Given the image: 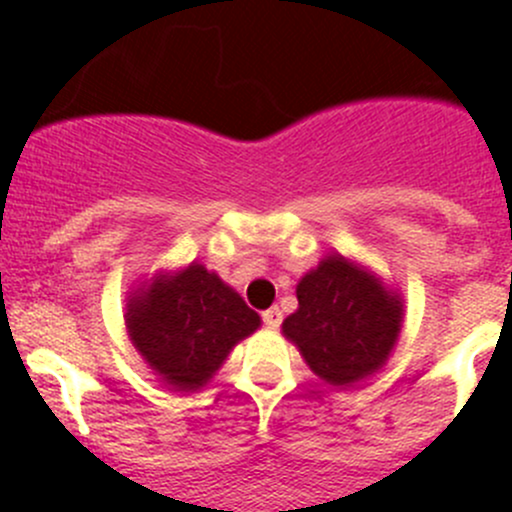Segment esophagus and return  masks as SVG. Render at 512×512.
Segmentation results:
<instances>
[{"instance_id": "esophagus-1", "label": "esophagus", "mask_w": 512, "mask_h": 512, "mask_svg": "<svg viewBox=\"0 0 512 512\" xmlns=\"http://www.w3.org/2000/svg\"><path fill=\"white\" fill-rule=\"evenodd\" d=\"M262 323H265L270 331H278L280 323H283V313H280V308H270L262 313Z\"/></svg>"}]
</instances>
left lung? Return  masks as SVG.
Instances as JSON below:
<instances>
[{
  "mask_svg": "<svg viewBox=\"0 0 512 512\" xmlns=\"http://www.w3.org/2000/svg\"><path fill=\"white\" fill-rule=\"evenodd\" d=\"M295 295L298 310L283 321V333L313 374L333 386H351L389 361L404 303L374 272L333 252L305 272Z\"/></svg>",
  "mask_w": 512,
  "mask_h": 512,
  "instance_id": "obj_1",
  "label": "left lung"
}]
</instances>
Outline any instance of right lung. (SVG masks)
<instances>
[{"instance_id": "obj_1", "label": "right lung", "mask_w": 512, "mask_h": 512, "mask_svg": "<svg viewBox=\"0 0 512 512\" xmlns=\"http://www.w3.org/2000/svg\"><path fill=\"white\" fill-rule=\"evenodd\" d=\"M126 328L148 369L171 391H197L242 338L260 328V315L199 262L159 272L128 295Z\"/></svg>"}]
</instances>
